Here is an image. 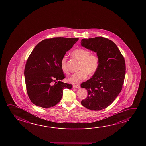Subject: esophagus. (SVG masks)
<instances>
[{
	"mask_svg": "<svg viewBox=\"0 0 146 146\" xmlns=\"http://www.w3.org/2000/svg\"><path fill=\"white\" fill-rule=\"evenodd\" d=\"M73 87L74 88H80V86L79 85H73Z\"/></svg>",
	"mask_w": 146,
	"mask_h": 146,
	"instance_id": "34e87169",
	"label": "esophagus"
}]
</instances>
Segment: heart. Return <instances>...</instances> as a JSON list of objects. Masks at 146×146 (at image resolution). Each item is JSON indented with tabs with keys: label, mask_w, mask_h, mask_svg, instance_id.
Segmentation results:
<instances>
[{
	"label": "heart",
	"mask_w": 146,
	"mask_h": 146,
	"mask_svg": "<svg viewBox=\"0 0 146 146\" xmlns=\"http://www.w3.org/2000/svg\"><path fill=\"white\" fill-rule=\"evenodd\" d=\"M72 55L81 61L78 72L72 74L68 79L70 83L73 84H80L86 79L88 73L93 74L97 71L99 67L100 60L98 55L91 54L90 51L84 48H77L72 53ZM67 57L64 56L60 62V66L62 71L65 73H68L66 65Z\"/></svg>",
	"instance_id": "1"
}]
</instances>
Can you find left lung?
<instances>
[{
  "instance_id": "1",
  "label": "left lung",
  "mask_w": 146,
  "mask_h": 146,
  "mask_svg": "<svg viewBox=\"0 0 146 146\" xmlns=\"http://www.w3.org/2000/svg\"><path fill=\"white\" fill-rule=\"evenodd\" d=\"M81 45L96 52L100 60L97 71L81 84L88 93L81 104L90 110H102L110 105L122 90L126 73L124 58L115 43L103 37L82 39Z\"/></svg>"
}]
</instances>
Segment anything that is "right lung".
I'll return each instance as SVG.
<instances>
[{"label": "right lung", "instance_id": "obj_1", "mask_svg": "<svg viewBox=\"0 0 146 146\" xmlns=\"http://www.w3.org/2000/svg\"><path fill=\"white\" fill-rule=\"evenodd\" d=\"M78 39L48 38L34 48L24 69L27 93L34 104L45 108L54 106L62 98L63 90L72 88V84L60 81L65 78L60 62Z\"/></svg>", "mask_w": 146, "mask_h": 146}]
</instances>
